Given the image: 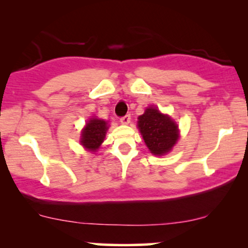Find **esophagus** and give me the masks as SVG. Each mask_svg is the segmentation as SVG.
Returning a JSON list of instances; mask_svg holds the SVG:
<instances>
[{"mask_svg": "<svg viewBox=\"0 0 248 248\" xmlns=\"http://www.w3.org/2000/svg\"><path fill=\"white\" fill-rule=\"evenodd\" d=\"M120 122L122 124H128L130 122V114H127L124 116H122V118L120 119Z\"/></svg>", "mask_w": 248, "mask_h": 248, "instance_id": "1", "label": "esophagus"}]
</instances>
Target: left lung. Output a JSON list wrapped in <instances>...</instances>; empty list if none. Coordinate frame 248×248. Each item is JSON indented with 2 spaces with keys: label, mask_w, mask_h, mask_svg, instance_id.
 I'll return each instance as SVG.
<instances>
[{
  "label": "left lung",
  "mask_w": 248,
  "mask_h": 248,
  "mask_svg": "<svg viewBox=\"0 0 248 248\" xmlns=\"http://www.w3.org/2000/svg\"><path fill=\"white\" fill-rule=\"evenodd\" d=\"M138 126L148 149L154 155L170 152L178 139V127L175 122L155 107L147 108L144 114L139 116Z\"/></svg>",
  "instance_id": "8db88e82"
}]
</instances>
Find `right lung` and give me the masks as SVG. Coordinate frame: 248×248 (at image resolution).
Wrapping results in <instances>:
<instances>
[{"mask_svg":"<svg viewBox=\"0 0 248 248\" xmlns=\"http://www.w3.org/2000/svg\"><path fill=\"white\" fill-rule=\"evenodd\" d=\"M108 127L107 122L100 119L92 118L86 124L81 133V144L86 149L95 152L100 144L104 142L105 135H106Z\"/></svg>","mask_w":248,"mask_h":248,"instance_id":"right-lung-1","label":"right lung"}]
</instances>
